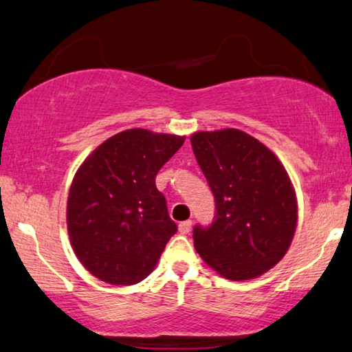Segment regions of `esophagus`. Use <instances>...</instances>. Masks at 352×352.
<instances>
[{"instance_id": "1", "label": "esophagus", "mask_w": 352, "mask_h": 352, "mask_svg": "<svg viewBox=\"0 0 352 352\" xmlns=\"http://www.w3.org/2000/svg\"><path fill=\"white\" fill-rule=\"evenodd\" d=\"M177 228H179V232H181V234H187V232L192 230V220L181 221V223H179V226H177Z\"/></svg>"}]
</instances>
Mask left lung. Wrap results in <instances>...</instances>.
Here are the masks:
<instances>
[{"label":"left lung","mask_w":352,"mask_h":352,"mask_svg":"<svg viewBox=\"0 0 352 352\" xmlns=\"http://www.w3.org/2000/svg\"><path fill=\"white\" fill-rule=\"evenodd\" d=\"M190 142L215 198L212 223L195 225V248L225 278H255L293 241L297 201L288 173L272 151L237 129L197 132Z\"/></svg>","instance_id":"8db88e82"}]
</instances>
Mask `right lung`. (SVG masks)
Listing matches in <instances>:
<instances>
[{
  "mask_svg": "<svg viewBox=\"0 0 352 352\" xmlns=\"http://www.w3.org/2000/svg\"><path fill=\"white\" fill-rule=\"evenodd\" d=\"M184 140L131 129L108 138L78 168L67 231L80 263L102 282H142L177 231L155 176Z\"/></svg>",
  "mask_w": 352,
  "mask_h": 352,
  "instance_id": "1",
  "label": "right lung"
}]
</instances>
